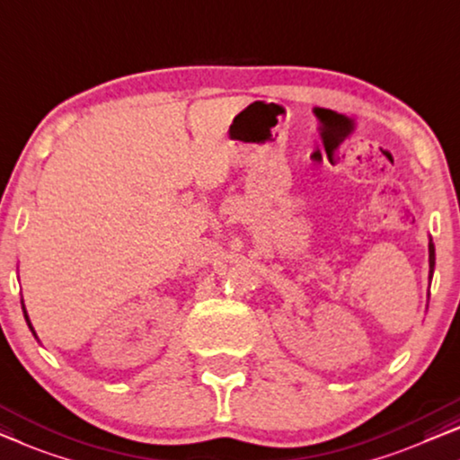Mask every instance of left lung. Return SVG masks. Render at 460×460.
<instances>
[{
  "label": "left lung",
  "instance_id": "left-lung-1",
  "mask_svg": "<svg viewBox=\"0 0 460 460\" xmlns=\"http://www.w3.org/2000/svg\"><path fill=\"white\" fill-rule=\"evenodd\" d=\"M434 268H436V246L431 243V236H429V282L431 278H434ZM428 298H429V292H428Z\"/></svg>",
  "mask_w": 460,
  "mask_h": 460
}]
</instances>
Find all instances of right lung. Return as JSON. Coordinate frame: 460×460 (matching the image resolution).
Instances as JSON below:
<instances>
[{"mask_svg":"<svg viewBox=\"0 0 460 460\" xmlns=\"http://www.w3.org/2000/svg\"><path fill=\"white\" fill-rule=\"evenodd\" d=\"M20 303H22V311H24V319H26V323H29V328H31V332H32V336L37 338V332H35V328H32V323H31V319H29V313H26V309H24V301H20ZM37 341H39V338H37Z\"/></svg>","mask_w":460,"mask_h":460,"instance_id":"right-lung-1","label":"right lung"}]
</instances>
